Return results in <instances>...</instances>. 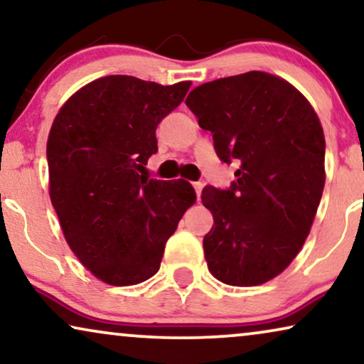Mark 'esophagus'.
Instances as JSON below:
<instances>
[{
  "instance_id": "1",
  "label": "esophagus",
  "mask_w": 364,
  "mask_h": 364,
  "mask_svg": "<svg viewBox=\"0 0 364 364\" xmlns=\"http://www.w3.org/2000/svg\"><path fill=\"white\" fill-rule=\"evenodd\" d=\"M193 188H196V193H197V198H200V193H202V188H203V183L202 182H193L192 183Z\"/></svg>"
}]
</instances>
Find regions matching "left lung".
Here are the masks:
<instances>
[{"label": "left lung", "mask_w": 364, "mask_h": 364, "mask_svg": "<svg viewBox=\"0 0 364 364\" xmlns=\"http://www.w3.org/2000/svg\"><path fill=\"white\" fill-rule=\"evenodd\" d=\"M212 132L228 188L207 186L208 270L227 285H262L285 270L310 233L325 187V136L310 102L285 79L250 71L193 89L186 99Z\"/></svg>", "instance_id": "1"}]
</instances>
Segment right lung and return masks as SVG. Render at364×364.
Here are the masks:
<instances>
[{"mask_svg": "<svg viewBox=\"0 0 364 364\" xmlns=\"http://www.w3.org/2000/svg\"><path fill=\"white\" fill-rule=\"evenodd\" d=\"M188 87L106 76L79 89L54 119L46 147L53 207L74 255L109 285L156 275L168 237L196 202L188 182L146 173L156 129Z\"/></svg>", "mask_w": 364, "mask_h": 364, "instance_id": "add662e5", "label": "right lung"}]
</instances>
